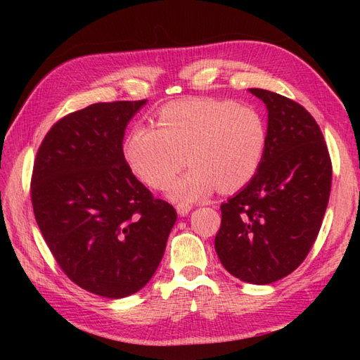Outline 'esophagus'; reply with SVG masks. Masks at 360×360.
<instances>
[{
    "label": "esophagus",
    "mask_w": 360,
    "mask_h": 360,
    "mask_svg": "<svg viewBox=\"0 0 360 360\" xmlns=\"http://www.w3.org/2000/svg\"><path fill=\"white\" fill-rule=\"evenodd\" d=\"M190 210H192V205H188V204H178V205H176V212H178L179 217H187Z\"/></svg>",
    "instance_id": "1"
}]
</instances>
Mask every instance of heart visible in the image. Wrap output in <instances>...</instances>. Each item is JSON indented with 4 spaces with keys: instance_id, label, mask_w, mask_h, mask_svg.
I'll return each instance as SVG.
<instances>
[{
    "instance_id": "b5f03b06",
    "label": "heart",
    "mask_w": 360,
    "mask_h": 360,
    "mask_svg": "<svg viewBox=\"0 0 360 360\" xmlns=\"http://www.w3.org/2000/svg\"><path fill=\"white\" fill-rule=\"evenodd\" d=\"M267 143L266 124L254 106L221 98H188L164 106L155 127L136 125L124 142L131 172L162 188L187 162L192 168L167 186L178 202L198 201L219 188L235 192L257 174Z\"/></svg>"
}]
</instances>
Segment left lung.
Returning a JSON list of instances; mask_svg holds the SVG:
<instances>
[{
	"label": "left lung",
	"mask_w": 360,
	"mask_h": 360,
	"mask_svg": "<svg viewBox=\"0 0 360 360\" xmlns=\"http://www.w3.org/2000/svg\"><path fill=\"white\" fill-rule=\"evenodd\" d=\"M267 108V143L257 174L221 204L215 250L233 277L269 285L294 272L314 244L331 192L323 134L302 105L250 88Z\"/></svg>",
	"instance_id": "1"
}]
</instances>
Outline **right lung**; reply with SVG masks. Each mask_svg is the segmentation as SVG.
<instances>
[{
	"instance_id": "right-lung-1",
	"label": "right lung",
	"mask_w": 360,
	"mask_h": 360,
	"mask_svg": "<svg viewBox=\"0 0 360 360\" xmlns=\"http://www.w3.org/2000/svg\"><path fill=\"white\" fill-rule=\"evenodd\" d=\"M147 101L94 103L53 125L38 148L30 196L43 238L62 271L96 295L142 289L176 223L128 167L122 142Z\"/></svg>"
}]
</instances>
